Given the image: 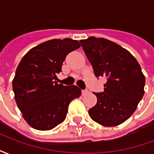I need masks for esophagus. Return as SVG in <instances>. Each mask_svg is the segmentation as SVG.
Returning a JSON list of instances; mask_svg holds the SVG:
<instances>
[{
  "instance_id": "1",
  "label": "esophagus",
  "mask_w": 154,
  "mask_h": 154,
  "mask_svg": "<svg viewBox=\"0 0 154 154\" xmlns=\"http://www.w3.org/2000/svg\"><path fill=\"white\" fill-rule=\"evenodd\" d=\"M89 93V91L87 90H83L82 91V96H85V95H87V94Z\"/></svg>"
}]
</instances>
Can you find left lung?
Wrapping results in <instances>:
<instances>
[{
    "mask_svg": "<svg viewBox=\"0 0 154 154\" xmlns=\"http://www.w3.org/2000/svg\"><path fill=\"white\" fill-rule=\"evenodd\" d=\"M80 43L96 77L107 78L103 91L94 93L97 102L89 116L101 125H119L132 116L143 97L141 67L129 51L106 38L89 37Z\"/></svg>",
    "mask_w": 154,
    "mask_h": 154,
    "instance_id": "obj_1",
    "label": "left lung"
}]
</instances>
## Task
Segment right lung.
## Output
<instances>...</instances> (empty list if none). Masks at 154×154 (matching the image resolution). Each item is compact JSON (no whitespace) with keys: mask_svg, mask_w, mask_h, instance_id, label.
<instances>
[{"mask_svg":"<svg viewBox=\"0 0 154 154\" xmlns=\"http://www.w3.org/2000/svg\"><path fill=\"white\" fill-rule=\"evenodd\" d=\"M80 47L72 38L51 39L31 48L19 63L12 87L17 106L32 128H55L64 121L71 101L81 96L77 86L54 81L67 54Z\"/></svg>","mask_w":154,"mask_h":154,"instance_id":"right-lung-1","label":"right lung"}]
</instances>
